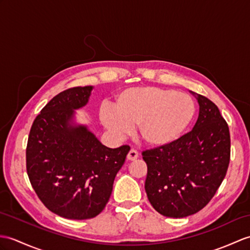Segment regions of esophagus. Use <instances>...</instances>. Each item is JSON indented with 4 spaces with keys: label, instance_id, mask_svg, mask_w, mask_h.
Returning a JSON list of instances; mask_svg holds the SVG:
<instances>
[{
    "label": "esophagus",
    "instance_id": "34e87169",
    "mask_svg": "<svg viewBox=\"0 0 250 250\" xmlns=\"http://www.w3.org/2000/svg\"><path fill=\"white\" fill-rule=\"evenodd\" d=\"M137 158H138V152L136 151L135 149H131L129 153H127V155H126V159L129 161H134Z\"/></svg>",
    "mask_w": 250,
    "mask_h": 250
}]
</instances>
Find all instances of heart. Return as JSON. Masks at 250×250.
I'll return each mask as SVG.
<instances>
[{
    "instance_id": "heart-1",
    "label": "heart",
    "mask_w": 250,
    "mask_h": 250,
    "mask_svg": "<svg viewBox=\"0 0 250 250\" xmlns=\"http://www.w3.org/2000/svg\"><path fill=\"white\" fill-rule=\"evenodd\" d=\"M195 114V103L188 94L147 86L121 92L114 109L103 107L100 119L117 136H125L132 126L150 146H164L185 130Z\"/></svg>"
}]
</instances>
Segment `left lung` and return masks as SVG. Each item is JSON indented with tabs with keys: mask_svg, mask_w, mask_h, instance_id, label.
I'll list each match as a JSON object with an SVG mask.
<instances>
[{
	"mask_svg": "<svg viewBox=\"0 0 250 250\" xmlns=\"http://www.w3.org/2000/svg\"><path fill=\"white\" fill-rule=\"evenodd\" d=\"M199 116L193 130L169 144L142 152L150 204L167 217L199 212L215 195L230 162L229 126L210 99L196 95Z\"/></svg>",
	"mask_w": 250,
	"mask_h": 250,
	"instance_id": "8db88e82",
	"label": "left lung"
}]
</instances>
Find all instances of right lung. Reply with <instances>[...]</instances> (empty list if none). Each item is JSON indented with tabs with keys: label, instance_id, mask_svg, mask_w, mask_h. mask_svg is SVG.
<instances>
[{
	"label": "right lung",
	"instance_id": "right-lung-1",
	"mask_svg": "<svg viewBox=\"0 0 250 250\" xmlns=\"http://www.w3.org/2000/svg\"><path fill=\"white\" fill-rule=\"evenodd\" d=\"M91 86L60 92L40 111L26 146V171L38 198L68 219L96 217L105 208L130 146L107 148L84 125H72L74 109L88 102Z\"/></svg>",
	"mask_w": 250,
	"mask_h": 250
}]
</instances>
